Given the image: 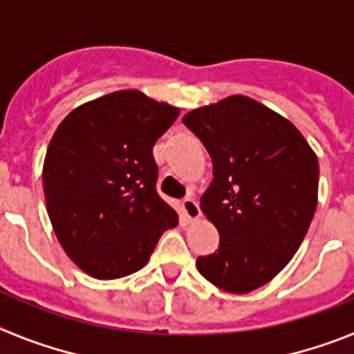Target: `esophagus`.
Wrapping results in <instances>:
<instances>
[{
    "mask_svg": "<svg viewBox=\"0 0 354 354\" xmlns=\"http://www.w3.org/2000/svg\"><path fill=\"white\" fill-rule=\"evenodd\" d=\"M180 211H183V218L186 221H196L200 216H202L198 204H196V200H193V198L183 200Z\"/></svg>",
    "mask_w": 354,
    "mask_h": 354,
    "instance_id": "esophagus-1",
    "label": "esophagus"
}]
</instances>
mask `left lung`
Instances as JSON below:
<instances>
[{
	"mask_svg": "<svg viewBox=\"0 0 354 354\" xmlns=\"http://www.w3.org/2000/svg\"><path fill=\"white\" fill-rule=\"evenodd\" d=\"M212 158L200 207L220 232L218 252L196 259L218 289L246 294L271 282L305 239L317 207V156L292 122L246 95L183 117Z\"/></svg>",
	"mask_w": 354,
	"mask_h": 354,
	"instance_id": "1",
	"label": "left lung"
}]
</instances>
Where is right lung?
Listing matches in <instances>:
<instances>
[{"label":"right lung","instance_id":"right-lung-1","mask_svg":"<svg viewBox=\"0 0 354 354\" xmlns=\"http://www.w3.org/2000/svg\"><path fill=\"white\" fill-rule=\"evenodd\" d=\"M180 109L136 88L77 106L49 142L42 168L53 230L97 280L136 273L179 214L156 193L152 147Z\"/></svg>","mask_w":354,"mask_h":354}]
</instances>
